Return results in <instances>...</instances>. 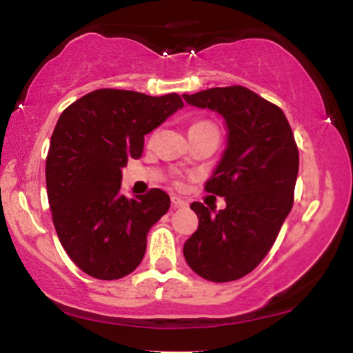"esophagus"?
<instances>
[{
	"instance_id": "34e87169",
	"label": "esophagus",
	"mask_w": 353,
	"mask_h": 353,
	"mask_svg": "<svg viewBox=\"0 0 353 353\" xmlns=\"http://www.w3.org/2000/svg\"><path fill=\"white\" fill-rule=\"evenodd\" d=\"M171 201H172V206L174 208H185L187 205V200H184V199H181V196H171Z\"/></svg>"
}]
</instances>
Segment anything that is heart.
I'll return each instance as SVG.
<instances>
[{
  "instance_id": "heart-1",
  "label": "heart",
  "mask_w": 353,
  "mask_h": 353,
  "mask_svg": "<svg viewBox=\"0 0 353 353\" xmlns=\"http://www.w3.org/2000/svg\"><path fill=\"white\" fill-rule=\"evenodd\" d=\"M206 125H213V124H210V122H206V121H196V122H194V124L190 125V129H195V128H206Z\"/></svg>"
}]
</instances>
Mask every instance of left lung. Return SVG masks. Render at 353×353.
<instances>
[{
  "label": "left lung",
  "mask_w": 353,
  "mask_h": 353,
  "mask_svg": "<svg viewBox=\"0 0 353 353\" xmlns=\"http://www.w3.org/2000/svg\"><path fill=\"white\" fill-rule=\"evenodd\" d=\"M192 106L208 108L225 121L228 145L205 190L225 199L211 211L190 208L199 229L184 243L187 265L203 279L229 283L260 265L292 210L299 150L279 106L245 87H216L184 95Z\"/></svg>",
  "instance_id": "left-lung-1"
}]
</instances>
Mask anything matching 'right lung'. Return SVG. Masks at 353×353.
<instances>
[{
	"label": "right lung",
	"mask_w": 353,
	"mask_h": 353,
	"mask_svg": "<svg viewBox=\"0 0 353 353\" xmlns=\"http://www.w3.org/2000/svg\"><path fill=\"white\" fill-rule=\"evenodd\" d=\"M184 106L177 93L148 97L100 88L59 116L46 157V194L59 242L88 276L121 279L140 265L147 234L169 195L121 194L122 168L143 153L145 135Z\"/></svg>",
	"instance_id": "1"
}]
</instances>
